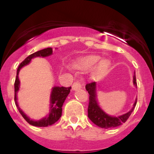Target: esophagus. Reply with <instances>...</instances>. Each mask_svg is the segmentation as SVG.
Instances as JSON below:
<instances>
[{"instance_id": "34e87169", "label": "esophagus", "mask_w": 154, "mask_h": 154, "mask_svg": "<svg viewBox=\"0 0 154 154\" xmlns=\"http://www.w3.org/2000/svg\"><path fill=\"white\" fill-rule=\"evenodd\" d=\"M82 87V84L80 81H76L74 82L72 85V90H77L78 89H80Z\"/></svg>"}]
</instances>
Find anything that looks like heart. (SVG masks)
Instances as JSON below:
<instances>
[{
	"mask_svg": "<svg viewBox=\"0 0 154 154\" xmlns=\"http://www.w3.org/2000/svg\"><path fill=\"white\" fill-rule=\"evenodd\" d=\"M100 57L97 55H88L83 57L76 62L75 67L82 70H87L93 68L94 65L100 61ZM110 61L108 60H103L100 61L95 68V74L96 75H102L104 74L109 69Z\"/></svg>",
	"mask_w": 154,
	"mask_h": 154,
	"instance_id": "obj_1",
	"label": "heart"
}]
</instances>
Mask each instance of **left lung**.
Listing matches in <instances>:
<instances>
[{"mask_svg": "<svg viewBox=\"0 0 154 154\" xmlns=\"http://www.w3.org/2000/svg\"><path fill=\"white\" fill-rule=\"evenodd\" d=\"M133 83L134 85L137 87L136 82V77L134 75ZM86 90L88 91L90 98H89V106H88V117L90 120L94 123L96 125L99 126L103 128H115L122 125L125 123L129 116H131L133 112L134 109L137 104V99L134 103L133 108L125 114L122 116L115 117V116H109L106 114L100 106L98 105L97 100V84L96 82H92L90 84H87L86 85Z\"/></svg>", "mask_w": 154, "mask_h": 154, "instance_id": "obj_1", "label": "left lung"}]
</instances>
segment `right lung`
<instances>
[{
	"label": "right lung",
	"mask_w": 154,
	"mask_h": 154,
	"mask_svg": "<svg viewBox=\"0 0 154 154\" xmlns=\"http://www.w3.org/2000/svg\"><path fill=\"white\" fill-rule=\"evenodd\" d=\"M52 52L53 51L51 48H44V49L36 51V52L29 55L28 57H27L19 65L18 68H17V77H16L15 83H14V92H15V95H14V101H15L16 106H17L19 112H20V113L22 115V116L24 118V119L29 124L32 125L33 126H36V127H47V126L51 125L54 124V123L61 118V113H62L63 103H64L66 98H67V97L68 96L69 93L70 92L71 87H53L51 93V99H50V112L49 113H48V115L46 117L43 118V119H40V120H32V119H30L29 118L28 116L20 109V108L19 107L18 103H17V92H18L19 88H20V80H19L18 77L19 72H20V70L23 67L27 65L33 57H47V56L51 55V54H52Z\"/></svg>",
	"instance_id": "obj_1"
}]
</instances>
